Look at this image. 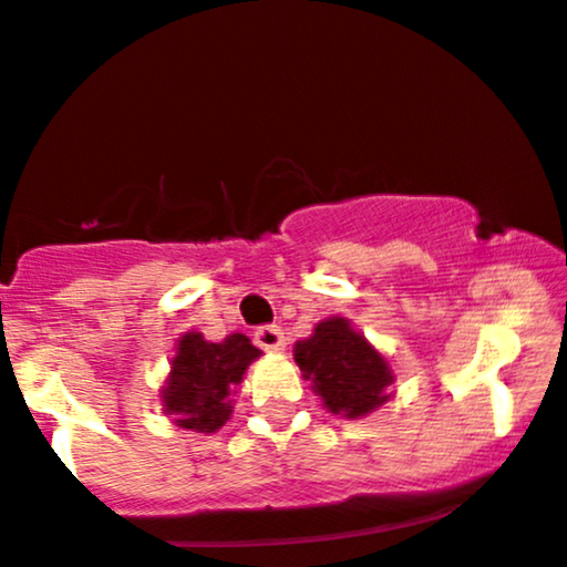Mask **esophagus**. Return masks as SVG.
<instances>
[{
  "instance_id": "1",
  "label": "esophagus",
  "mask_w": 567,
  "mask_h": 567,
  "mask_svg": "<svg viewBox=\"0 0 567 567\" xmlns=\"http://www.w3.org/2000/svg\"><path fill=\"white\" fill-rule=\"evenodd\" d=\"M254 342L265 351H284L286 340H284V329L276 327V323H265V327H257L254 332Z\"/></svg>"
}]
</instances>
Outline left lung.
Here are the masks:
<instances>
[{"mask_svg":"<svg viewBox=\"0 0 567 567\" xmlns=\"http://www.w3.org/2000/svg\"><path fill=\"white\" fill-rule=\"evenodd\" d=\"M295 361L305 380L334 415L361 417L385 402V388L393 374L385 359L348 327L346 318H329L308 340L295 346Z\"/></svg>","mask_w":567,"mask_h":567,"instance_id":"8db88e82","label":"left lung"}]
</instances>
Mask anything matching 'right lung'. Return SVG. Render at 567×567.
I'll return each mask as SVG.
<instances>
[{
    "mask_svg": "<svg viewBox=\"0 0 567 567\" xmlns=\"http://www.w3.org/2000/svg\"><path fill=\"white\" fill-rule=\"evenodd\" d=\"M259 348L246 334H230L221 342L203 340L200 332H189L179 340L168 385L163 388V406L176 417L182 429L214 434L230 417V393L244 380L246 367Z\"/></svg>",
    "mask_w": 567,
    "mask_h": 567,
    "instance_id": "right-lung-1",
    "label": "right lung"
}]
</instances>
